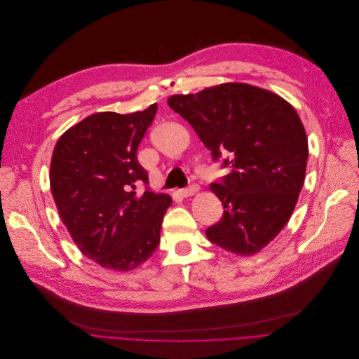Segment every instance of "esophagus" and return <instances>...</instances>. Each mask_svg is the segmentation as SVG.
I'll return each mask as SVG.
<instances>
[{
    "label": "esophagus",
    "instance_id": "esophagus-1",
    "mask_svg": "<svg viewBox=\"0 0 359 359\" xmlns=\"http://www.w3.org/2000/svg\"><path fill=\"white\" fill-rule=\"evenodd\" d=\"M196 191H198V187H196V185H191V187H188V188H182V189H178V194H180L181 196L187 198V196H191V195H194Z\"/></svg>",
    "mask_w": 359,
    "mask_h": 359
}]
</instances>
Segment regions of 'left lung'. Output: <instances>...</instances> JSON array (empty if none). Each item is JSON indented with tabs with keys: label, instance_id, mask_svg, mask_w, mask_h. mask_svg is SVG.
<instances>
[{
	"label": "left lung",
	"instance_id": "left-lung-1",
	"mask_svg": "<svg viewBox=\"0 0 359 359\" xmlns=\"http://www.w3.org/2000/svg\"><path fill=\"white\" fill-rule=\"evenodd\" d=\"M167 103L213 161L231 170L210 184L224 215L206 238L236 255L259 252L289 222L304 184L309 142L299 114L280 96L245 83L175 95Z\"/></svg>",
	"mask_w": 359,
	"mask_h": 359
}]
</instances>
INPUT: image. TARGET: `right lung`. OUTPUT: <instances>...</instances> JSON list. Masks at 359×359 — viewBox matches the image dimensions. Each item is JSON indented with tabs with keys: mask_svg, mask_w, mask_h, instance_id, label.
<instances>
[{
	"mask_svg": "<svg viewBox=\"0 0 359 359\" xmlns=\"http://www.w3.org/2000/svg\"><path fill=\"white\" fill-rule=\"evenodd\" d=\"M157 113H96L56 142L50 191L59 217L81 252L106 269L127 271L144 263L160 243L171 198L149 188L137 150ZM138 183L147 185L137 196Z\"/></svg>",
	"mask_w": 359,
	"mask_h": 359,
	"instance_id": "1",
	"label": "right lung"
}]
</instances>
